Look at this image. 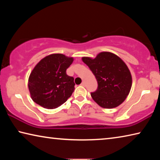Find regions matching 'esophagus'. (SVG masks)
Masks as SVG:
<instances>
[{
	"label": "esophagus",
	"mask_w": 160,
	"mask_h": 160,
	"mask_svg": "<svg viewBox=\"0 0 160 160\" xmlns=\"http://www.w3.org/2000/svg\"><path fill=\"white\" fill-rule=\"evenodd\" d=\"M81 85H82V86H85V81H83V82L81 83Z\"/></svg>",
	"instance_id": "esophagus-1"
}]
</instances>
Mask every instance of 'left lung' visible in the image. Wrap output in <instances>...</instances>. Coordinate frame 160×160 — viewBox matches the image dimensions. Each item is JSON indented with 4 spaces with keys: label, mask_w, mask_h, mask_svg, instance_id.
Masks as SVG:
<instances>
[{
    "label": "left lung",
    "mask_w": 160,
    "mask_h": 160,
    "mask_svg": "<svg viewBox=\"0 0 160 160\" xmlns=\"http://www.w3.org/2000/svg\"><path fill=\"white\" fill-rule=\"evenodd\" d=\"M82 61L94 75L97 90L91 96L104 109H112L125 101L131 91L132 76L128 66L116 54L104 51L96 58L82 57Z\"/></svg>",
    "instance_id": "obj_1"
}]
</instances>
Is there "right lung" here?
I'll list each match as a JSON object with an SVG mask.
<instances>
[{
    "mask_svg": "<svg viewBox=\"0 0 160 160\" xmlns=\"http://www.w3.org/2000/svg\"><path fill=\"white\" fill-rule=\"evenodd\" d=\"M72 61V57L53 53L35 66L28 80L29 93L35 103L51 109L67 101L75 90L74 78L66 74Z\"/></svg>",
    "mask_w": 160,
    "mask_h": 160,
    "instance_id": "right-lung-1",
    "label": "right lung"
}]
</instances>
